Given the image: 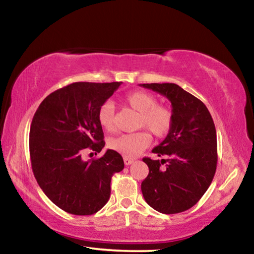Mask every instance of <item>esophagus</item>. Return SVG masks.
<instances>
[{
    "label": "esophagus",
    "mask_w": 254,
    "mask_h": 254,
    "mask_svg": "<svg viewBox=\"0 0 254 254\" xmlns=\"http://www.w3.org/2000/svg\"><path fill=\"white\" fill-rule=\"evenodd\" d=\"M123 160H124V163H126L127 166H130L131 163H133V161H134V159L128 158V157H124V158H123Z\"/></svg>",
    "instance_id": "1"
}]
</instances>
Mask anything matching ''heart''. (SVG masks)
Segmentation results:
<instances>
[{
  "mask_svg": "<svg viewBox=\"0 0 254 254\" xmlns=\"http://www.w3.org/2000/svg\"><path fill=\"white\" fill-rule=\"evenodd\" d=\"M126 102L133 110L140 113L139 127H145L154 136L163 137L170 132L174 123V115L168 107L158 105L152 94L136 91L127 94ZM98 123L106 131L114 130V105L107 101L103 103L97 114ZM151 142V135L147 131L120 134L110 140L109 147L124 157H135Z\"/></svg>",
  "mask_w": 254,
  "mask_h": 254,
  "instance_id": "b5f03b06",
  "label": "heart"
}]
</instances>
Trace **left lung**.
<instances>
[{
  "label": "left lung",
  "instance_id": "1",
  "mask_svg": "<svg viewBox=\"0 0 254 254\" xmlns=\"http://www.w3.org/2000/svg\"><path fill=\"white\" fill-rule=\"evenodd\" d=\"M168 98L174 123L162 142L153 148L158 157L143 158L149 175L141 190L147 203L162 214L192 207L207 190L217 165L216 130L207 107L177 84H140ZM166 163L165 167L161 165Z\"/></svg>",
  "mask_w": 254,
  "mask_h": 254
}]
</instances>
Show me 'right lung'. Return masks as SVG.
<instances>
[{"label":"right lung","mask_w":254,"mask_h":254,"mask_svg":"<svg viewBox=\"0 0 254 254\" xmlns=\"http://www.w3.org/2000/svg\"><path fill=\"white\" fill-rule=\"evenodd\" d=\"M121 85L78 81L47 96L32 119L29 147L33 175L47 197L65 212L92 215L111 195V179L124 168L114 150L85 161L86 149L101 152L105 142L98 123L101 105Z\"/></svg>","instance_id":"add662e5"}]
</instances>
